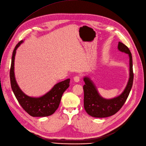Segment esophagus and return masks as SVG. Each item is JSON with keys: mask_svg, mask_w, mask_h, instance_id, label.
Segmentation results:
<instances>
[{"mask_svg": "<svg viewBox=\"0 0 146 146\" xmlns=\"http://www.w3.org/2000/svg\"><path fill=\"white\" fill-rule=\"evenodd\" d=\"M73 80L76 83L79 82L80 81V77L79 76H75L73 78Z\"/></svg>", "mask_w": 146, "mask_h": 146, "instance_id": "34e87169", "label": "esophagus"}]
</instances>
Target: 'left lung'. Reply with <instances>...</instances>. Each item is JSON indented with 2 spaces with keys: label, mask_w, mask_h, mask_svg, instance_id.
<instances>
[{
  "label": "left lung",
  "mask_w": 146,
  "mask_h": 146,
  "mask_svg": "<svg viewBox=\"0 0 146 146\" xmlns=\"http://www.w3.org/2000/svg\"><path fill=\"white\" fill-rule=\"evenodd\" d=\"M118 50L129 54V78L123 92L118 96L111 99H105L99 94L94 82L89 76H84L83 80L85 84L84 90V108L89 115L97 118L108 117L117 113L127 100L133 82V60L129 48L119 42Z\"/></svg>",
  "instance_id": "1"
}]
</instances>
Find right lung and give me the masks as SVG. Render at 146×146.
I'll return each mask as SVG.
<instances>
[{"label":"right lung","instance_id":"add662e5","mask_svg":"<svg viewBox=\"0 0 146 146\" xmlns=\"http://www.w3.org/2000/svg\"><path fill=\"white\" fill-rule=\"evenodd\" d=\"M23 40L19 42L13 50L12 57L10 79L13 92L22 108L33 117H46L53 114L58 109L63 93L69 87L70 79L56 83L46 93L40 97L26 94L19 87L15 75V59L16 50Z\"/></svg>","mask_w":146,"mask_h":146}]
</instances>
